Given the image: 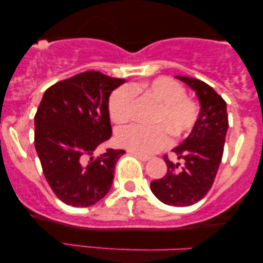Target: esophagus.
Segmentation results:
<instances>
[{
  "instance_id": "esophagus-1",
  "label": "esophagus",
  "mask_w": 263,
  "mask_h": 263,
  "mask_svg": "<svg viewBox=\"0 0 263 263\" xmlns=\"http://www.w3.org/2000/svg\"><path fill=\"white\" fill-rule=\"evenodd\" d=\"M131 153V155H134L136 158H138L140 159V161H142V162H147V161H149V157H147V156H142V155H137V153H134V152H129Z\"/></svg>"
}]
</instances>
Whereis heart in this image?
Masks as SVG:
<instances>
[{"instance_id": "obj_1", "label": "heart", "mask_w": 263, "mask_h": 263, "mask_svg": "<svg viewBox=\"0 0 263 263\" xmlns=\"http://www.w3.org/2000/svg\"><path fill=\"white\" fill-rule=\"evenodd\" d=\"M135 92L147 93L159 105L153 119V123L157 125L155 127L129 125L117 131V142L129 152L142 156L153 155L170 144L168 133L174 140H179L188 135L197 123L198 105L185 98V90L180 84L168 78H158L115 90L108 102V112L112 121H128L132 115Z\"/></svg>"}]
</instances>
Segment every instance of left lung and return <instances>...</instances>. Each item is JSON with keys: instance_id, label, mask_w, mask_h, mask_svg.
Instances as JSON below:
<instances>
[{"instance_id": "8db88e82", "label": "left lung", "mask_w": 263, "mask_h": 263, "mask_svg": "<svg viewBox=\"0 0 263 263\" xmlns=\"http://www.w3.org/2000/svg\"><path fill=\"white\" fill-rule=\"evenodd\" d=\"M197 95L200 111L188 137L173 148L184 164L173 163L164 156L167 173L151 183L158 200L172 206H190L208 194L221 163L229 128L226 102L204 81L177 75Z\"/></svg>"}]
</instances>
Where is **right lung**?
Returning <instances> with one entry per match:
<instances>
[{"label":"right lung","instance_id":"1","mask_svg":"<svg viewBox=\"0 0 263 263\" xmlns=\"http://www.w3.org/2000/svg\"><path fill=\"white\" fill-rule=\"evenodd\" d=\"M125 79L86 71L59 81L44 92L34 116V146L48 184L63 203L86 208L100 201L114 182L123 149L107 148L108 99Z\"/></svg>","mask_w":263,"mask_h":263}]
</instances>
